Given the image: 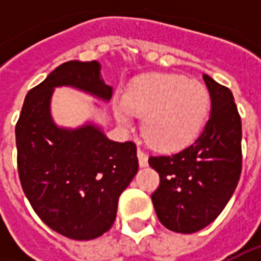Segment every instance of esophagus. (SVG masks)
<instances>
[{"mask_svg": "<svg viewBox=\"0 0 261 261\" xmlns=\"http://www.w3.org/2000/svg\"><path fill=\"white\" fill-rule=\"evenodd\" d=\"M136 155H138V161H139V166L141 167H145L148 164V155H146L145 152L141 149V148H138V152H136Z\"/></svg>", "mask_w": 261, "mask_h": 261, "instance_id": "34e87169", "label": "esophagus"}]
</instances>
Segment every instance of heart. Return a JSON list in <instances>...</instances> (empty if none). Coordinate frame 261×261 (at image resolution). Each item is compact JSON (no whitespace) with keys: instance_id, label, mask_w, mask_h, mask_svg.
<instances>
[{"instance_id":"obj_1","label":"heart","mask_w":261,"mask_h":261,"mask_svg":"<svg viewBox=\"0 0 261 261\" xmlns=\"http://www.w3.org/2000/svg\"><path fill=\"white\" fill-rule=\"evenodd\" d=\"M209 106V91L202 83L175 74H151L130 86L115 115L122 125H130L134 115L144 116L142 134L148 144L174 151L199 136Z\"/></svg>"}]
</instances>
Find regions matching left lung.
Returning <instances> with one entry per match:
<instances>
[{
	"instance_id": "1",
	"label": "left lung",
	"mask_w": 261,
	"mask_h": 261,
	"mask_svg": "<svg viewBox=\"0 0 261 261\" xmlns=\"http://www.w3.org/2000/svg\"><path fill=\"white\" fill-rule=\"evenodd\" d=\"M212 113L192 145L173 155H151L160 174L151 195L163 225L181 234L203 229L222 212L236 190L241 167V117L229 88L203 74Z\"/></svg>"
}]
</instances>
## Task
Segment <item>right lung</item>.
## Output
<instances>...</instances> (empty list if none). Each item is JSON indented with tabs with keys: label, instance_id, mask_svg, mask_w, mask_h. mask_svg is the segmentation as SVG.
Instances as JSON below:
<instances>
[{
	"label": "right lung",
	"instance_id": "obj_1",
	"mask_svg": "<svg viewBox=\"0 0 261 261\" xmlns=\"http://www.w3.org/2000/svg\"><path fill=\"white\" fill-rule=\"evenodd\" d=\"M71 86L110 100L112 87L97 61L55 68L24 98L15 125L17 168L37 216L61 236L93 240L116 219L119 196L138 173L135 142H115L93 125L68 130L54 123L49 103L55 87Z\"/></svg>",
	"mask_w": 261,
	"mask_h": 261
}]
</instances>
